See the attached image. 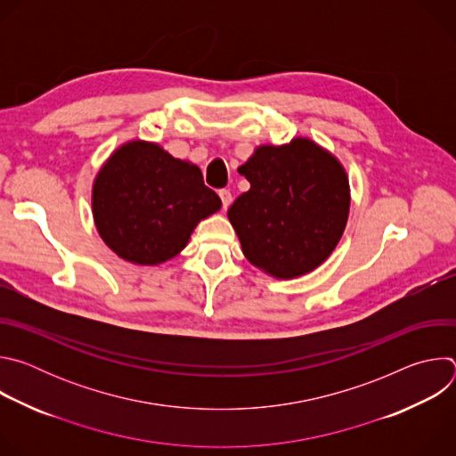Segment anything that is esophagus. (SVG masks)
<instances>
[{
	"instance_id": "esophagus-1",
	"label": "esophagus",
	"mask_w": 456,
	"mask_h": 456,
	"mask_svg": "<svg viewBox=\"0 0 456 456\" xmlns=\"http://www.w3.org/2000/svg\"><path fill=\"white\" fill-rule=\"evenodd\" d=\"M220 199H222V206H224V209H227L229 206H231V202H232V194H231V191L229 189H220Z\"/></svg>"
}]
</instances>
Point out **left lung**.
Wrapping results in <instances>:
<instances>
[{"instance_id": "obj_1", "label": "left lung", "mask_w": 456, "mask_h": 456, "mask_svg": "<svg viewBox=\"0 0 456 456\" xmlns=\"http://www.w3.org/2000/svg\"><path fill=\"white\" fill-rule=\"evenodd\" d=\"M250 189L229 208L248 262L276 278L319 267L343 236L350 191L341 164L308 139L262 146L238 169Z\"/></svg>"}]
</instances>
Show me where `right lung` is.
Listing matches in <instances>:
<instances>
[{"label":"right lung","mask_w":456,"mask_h":456,"mask_svg":"<svg viewBox=\"0 0 456 456\" xmlns=\"http://www.w3.org/2000/svg\"><path fill=\"white\" fill-rule=\"evenodd\" d=\"M94 218L104 243L122 259L157 265L178 254L192 229L222 208L202 171L157 144L129 142L94 183Z\"/></svg>","instance_id":"1"}]
</instances>
